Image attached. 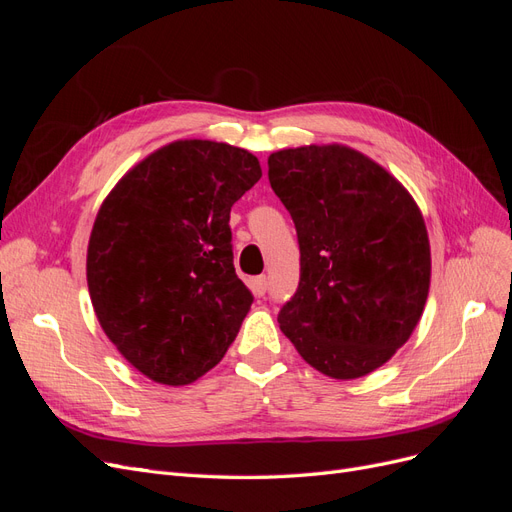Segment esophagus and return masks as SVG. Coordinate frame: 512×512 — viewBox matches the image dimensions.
Listing matches in <instances>:
<instances>
[{
	"mask_svg": "<svg viewBox=\"0 0 512 512\" xmlns=\"http://www.w3.org/2000/svg\"><path fill=\"white\" fill-rule=\"evenodd\" d=\"M250 286H252V292L256 294V297H265V292H267V277L265 275H258V277H254V280L250 282Z\"/></svg>",
	"mask_w": 512,
	"mask_h": 512,
	"instance_id": "esophagus-1",
	"label": "esophagus"
}]
</instances>
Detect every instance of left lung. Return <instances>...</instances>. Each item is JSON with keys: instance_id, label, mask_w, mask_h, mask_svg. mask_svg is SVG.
Instances as JSON below:
<instances>
[{"instance_id": "left-lung-1", "label": "left lung", "mask_w": 512, "mask_h": 512, "mask_svg": "<svg viewBox=\"0 0 512 512\" xmlns=\"http://www.w3.org/2000/svg\"><path fill=\"white\" fill-rule=\"evenodd\" d=\"M269 183L301 250L282 333L324 376L371 374L423 316L431 252L421 209L389 170L337 143L271 153Z\"/></svg>"}]
</instances>
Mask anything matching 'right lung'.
<instances>
[{
  "instance_id": "right-lung-1",
  "label": "right lung",
  "mask_w": 512,
  "mask_h": 512,
  "mask_svg": "<svg viewBox=\"0 0 512 512\" xmlns=\"http://www.w3.org/2000/svg\"><path fill=\"white\" fill-rule=\"evenodd\" d=\"M262 177L250 151L175 141L104 198L87 245V286L106 337L158 384L218 365L252 307L232 265L230 207Z\"/></svg>"
}]
</instances>
